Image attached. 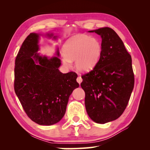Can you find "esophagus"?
I'll return each instance as SVG.
<instances>
[{
    "label": "esophagus",
    "instance_id": "34e87169",
    "mask_svg": "<svg viewBox=\"0 0 150 150\" xmlns=\"http://www.w3.org/2000/svg\"><path fill=\"white\" fill-rule=\"evenodd\" d=\"M82 81H83V79H82V78H81V76H79V77L77 78V81L79 83V84L81 82H82Z\"/></svg>",
    "mask_w": 150,
    "mask_h": 150
}]
</instances>
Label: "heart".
Listing matches in <instances>:
<instances>
[{
    "label": "heart",
    "instance_id": "obj_1",
    "mask_svg": "<svg viewBox=\"0 0 150 150\" xmlns=\"http://www.w3.org/2000/svg\"><path fill=\"white\" fill-rule=\"evenodd\" d=\"M65 56L63 62L69 66L71 61H75L77 69L80 71H87L95 67L102 53V45L95 37L85 34H77L71 37L63 46Z\"/></svg>",
    "mask_w": 150,
    "mask_h": 150
}]
</instances>
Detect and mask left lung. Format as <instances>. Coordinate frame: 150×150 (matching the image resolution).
I'll return each mask as SVG.
<instances>
[{
  "label": "left lung",
  "instance_id": "1",
  "mask_svg": "<svg viewBox=\"0 0 150 150\" xmlns=\"http://www.w3.org/2000/svg\"><path fill=\"white\" fill-rule=\"evenodd\" d=\"M89 32L100 35L102 53L93 69L81 76V86L88 115L95 122L105 124L120 117L128 105L134 85L132 57L110 28Z\"/></svg>",
  "mask_w": 150,
  "mask_h": 150
}]
</instances>
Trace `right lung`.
<instances>
[{"instance_id": "right-lung-1", "label": "right lung", "mask_w": 150, "mask_h": 150, "mask_svg": "<svg viewBox=\"0 0 150 150\" xmlns=\"http://www.w3.org/2000/svg\"><path fill=\"white\" fill-rule=\"evenodd\" d=\"M38 39V34L30 33L22 43L15 59L14 88L27 116L40 125L50 126L62 120L69 96L79 85L77 73L58 69V51L50 59L37 54Z\"/></svg>"}]
</instances>
